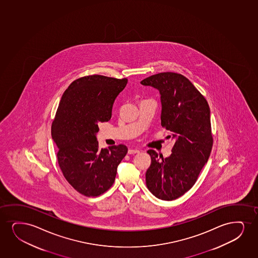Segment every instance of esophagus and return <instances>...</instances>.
Wrapping results in <instances>:
<instances>
[{
	"instance_id": "obj_1",
	"label": "esophagus",
	"mask_w": 258,
	"mask_h": 258,
	"mask_svg": "<svg viewBox=\"0 0 258 258\" xmlns=\"http://www.w3.org/2000/svg\"><path fill=\"white\" fill-rule=\"evenodd\" d=\"M139 153H140L139 149H129L128 150V154H139Z\"/></svg>"
}]
</instances>
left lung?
<instances>
[{"instance_id":"1","label":"left lung","mask_w":258,"mask_h":258,"mask_svg":"<svg viewBox=\"0 0 258 258\" xmlns=\"http://www.w3.org/2000/svg\"><path fill=\"white\" fill-rule=\"evenodd\" d=\"M141 84L160 92L161 125L175 141L169 157L148 150L152 159L146 173L147 188L155 197L173 201L192 187L209 160L213 146L210 109L203 95L186 77L162 72Z\"/></svg>"}]
</instances>
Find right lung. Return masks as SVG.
<instances>
[{"mask_svg":"<svg viewBox=\"0 0 258 258\" xmlns=\"http://www.w3.org/2000/svg\"><path fill=\"white\" fill-rule=\"evenodd\" d=\"M126 84V79L86 76L72 82L59 103L51 126L57 161L67 181L84 196L107 191L127 154L124 145L99 149L97 141L98 123L111 119L115 98Z\"/></svg>","mask_w":258,"mask_h":258,"instance_id":"obj_1","label":"right lung"}]
</instances>
